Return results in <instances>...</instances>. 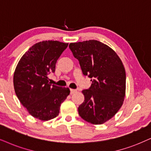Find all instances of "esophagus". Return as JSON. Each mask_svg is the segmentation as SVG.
Returning <instances> with one entry per match:
<instances>
[{
  "instance_id": "obj_1",
  "label": "esophagus",
  "mask_w": 151,
  "mask_h": 151,
  "mask_svg": "<svg viewBox=\"0 0 151 151\" xmlns=\"http://www.w3.org/2000/svg\"><path fill=\"white\" fill-rule=\"evenodd\" d=\"M77 91L76 89H70V93H71V94H74V93L77 92Z\"/></svg>"
}]
</instances>
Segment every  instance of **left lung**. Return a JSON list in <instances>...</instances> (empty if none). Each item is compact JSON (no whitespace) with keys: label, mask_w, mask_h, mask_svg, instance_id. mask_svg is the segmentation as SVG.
Returning a JSON list of instances; mask_svg holds the SVG:
<instances>
[{"label":"left lung","mask_w":151,"mask_h":151,"mask_svg":"<svg viewBox=\"0 0 151 151\" xmlns=\"http://www.w3.org/2000/svg\"><path fill=\"white\" fill-rule=\"evenodd\" d=\"M69 47L92 82L82 91L84 101L78 108L79 116L94 125L105 123L123 105L126 83L123 63L113 49L94 40L70 43Z\"/></svg>","instance_id":"8db88e82"}]
</instances>
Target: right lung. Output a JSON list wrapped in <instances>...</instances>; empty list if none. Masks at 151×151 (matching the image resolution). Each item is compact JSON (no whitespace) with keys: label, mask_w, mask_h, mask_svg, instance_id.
Returning <instances> with one entry per match:
<instances>
[{"label":"right lung","mask_w":151,"mask_h":151,"mask_svg":"<svg viewBox=\"0 0 151 151\" xmlns=\"http://www.w3.org/2000/svg\"><path fill=\"white\" fill-rule=\"evenodd\" d=\"M68 46L52 40L36 43L23 55L15 69L13 82L17 98L30 115L41 121L56 118L70 93L68 88L51 85L48 78Z\"/></svg>","instance_id":"right-lung-1"}]
</instances>
